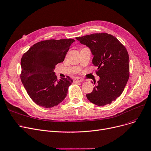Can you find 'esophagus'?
Segmentation results:
<instances>
[{"label":"esophagus","mask_w":151,"mask_h":151,"mask_svg":"<svg viewBox=\"0 0 151 151\" xmlns=\"http://www.w3.org/2000/svg\"><path fill=\"white\" fill-rule=\"evenodd\" d=\"M83 81V79L80 77H76L74 79V82H82Z\"/></svg>","instance_id":"1"}]
</instances>
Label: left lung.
<instances>
[{
  "mask_svg": "<svg viewBox=\"0 0 151 151\" xmlns=\"http://www.w3.org/2000/svg\"><path fill=\"white\" fill-rule=\"evenodd\" d=\"M91 49L100 79L87 99L98 106L111 104L124 91L129 78V57L125 46L111 35L93 33L76 37ZM93 83V82H92ZM95 84V82H94Z\"/></svg>",
  "mask_w": 151,
  "mask_h": 151,
  "instance_id": "8db88e82",
  "label": "left lung"
}]
</instances>
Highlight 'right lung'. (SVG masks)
<instances>
[{
	"label": "right lung",
	"instance_id": "add662e5",
	"mask_svg": "<svg viewBox=\"0 0 151 151\" xmlns=\"http://www.w3.org/2000/svg\"><path fill=\"white\" fill-rule=\"evenodd\" d=\"M74 41V39L42 41L23 54L21 80L32 100L41 107H55L66 97L73 79L69 76L58 79L54 70L55 65L64 61Z\"/></svg>",
	"mask_w": 151,
	"mask_h": 151
}]
</instances>
